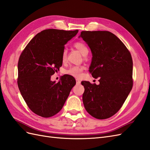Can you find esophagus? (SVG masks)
I'll return each mask as SVG.
<instances>
[{
    "label": "esophagus",
    "instance_id": "34e87169",
    "mask_svg": "<svg viewBox=\"0 0 150 150\" xmlns=\"http://www.w3.org/2000/svg\"><path fill=\"white\" fill-rule=\"evenodd\" d=\"M76 84H77V85H80V83H81V82H80L79 79H76Z\"/></svg>",
    "mask_w": 150,
    "mask_h": 150
}]
</instances>
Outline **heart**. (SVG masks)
<instances>
[{"mask_svg": "<svg viewBox=\"0 0 150 150\" xmlns=\"http://www.w3.org/2000/svg\"><path fill=\"white\" fill-rule=\"evenodd\" d=\"M74 46L77 49L83 56L87 55L88 52H89V49H88L87 47L85 44L82 43V42H76V43L74 44ZM67 56V50H64L62 52V56H61V59H62V61H63V62L66 61ZM83 70V67H80V66L72 67L66 71V74L69 75H71L72 76H74V77H76V78H79L80 76H81V74Z\"/></svg>", "mask_w": 150, "mask_h": 150, "instance_id": "1", "label": "heart"}]
</instances>
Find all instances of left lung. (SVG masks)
<instances>
[{
	"label": "left lung",
	"instance_id": "8db88e82",
	"mask_svg": "<svg viewBox=\"0 0 150 150\" xmlns=\"http://www.w3.org/2000/svg\"><path fill=\"white\" fill-rule=\"evenodd\" d=\"M88 45L92 52L89 72L99 77V84L82 82L84 107L98 119L111 117L120 109L133 85V63L124 44L108 31H82L79 37Z\"/></svg>",
	"mask_w": 150,
	"mask_h": 150
}]
</instances>
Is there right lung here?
Here are the masks:
<instances>
[{"instance_id": "right-lung-1", "label": "right lung", "mask_w": 150, "mask_h": 150, "mask_svg": "<svg viewBox=\"0 0 150 150\" xmlns=\"http://www.w3.org/2000/svg\"><path fill=\"white\" fill-rule=\"evenodd\" d=\"M79 32L47 29L37 33L22 52L18 64V86L29 108L48 118L62 109L75 83L72 76H62L59 81L51 76L62 66L64 45Z\"/></svg>"}]
</instances>
